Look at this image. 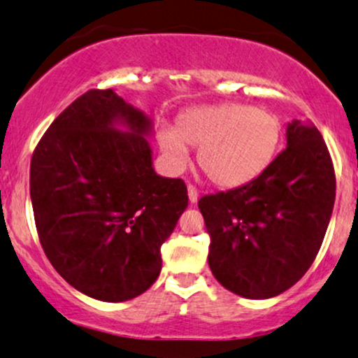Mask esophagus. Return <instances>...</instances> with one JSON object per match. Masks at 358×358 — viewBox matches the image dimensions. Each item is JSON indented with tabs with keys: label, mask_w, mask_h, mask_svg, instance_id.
<instances>
[{
	"label": "esophagus",
	"mask_w": 358,
	"mask_h": 358,
	"mask_svg": "<svg viewBox=\"0 0 358 358\" xmlns=\"http://www.w3.org/2000/svg\"><path fill=\"white\" fill-rule=\"evenodd\" d=\"M188 200H190V203H196V200H199V190L193 185H188Z\"/></svg>",
	"instance_id": "34e87169"
}]
</instances>
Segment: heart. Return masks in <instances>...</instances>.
Listing matches in <instances>:
<instances>
[{"mask_svg": "<svg viewBox=\"0 0 358 358\" xmlns=\"http://www.w3.org/2000/svg\"><path fill=\"white\" fill-rule=\"evenodd\" d=\"M279 138L281 122L274 114L241 102L190 108L176 126L158 127V145L171 166H187L190 146L200 148V168L225 188L257 178L273 162Z\"/></svg>", "mask_w": 358, "mask_h": 358, "instance_id": "1", "label": "heart"}]
</instances>
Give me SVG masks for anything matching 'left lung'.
<instances>
[{"label": "left lung", "instance_id": "obj_1", "mask_svg": "<svg viewBox=\"0 0 358 358\" xmlns=\"http://www.w3.org/2000/svg\"><path fill=\"white\" fill-rule=\"evenodd\" d=\"M334 203V163L322 134L313 122L293 119L286 150L257 178L199 200L212 274L242 298L285 293L313 264Z\"/></svg>", "mask_w": 358, "mask_h": 358}]
</instances>
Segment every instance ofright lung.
<instances>
[{"label": "right lung", "instance_id": "obj_1", "mask_svg": "<svg viewBox=\"0 0 358 358\" xmlns=\"http://www.w3.org/2000/svg\"><path fill=\"white\" fill-rule=\"evenodd\" d=\"M153 121L113 89L73 101L40 139L30 196L40 242L69 285L121 303L162 271L159 248L188 205L187 185L159 176Z\"/></svg>", "mask_w": 358, "mask_h": 358}]
</instances>
